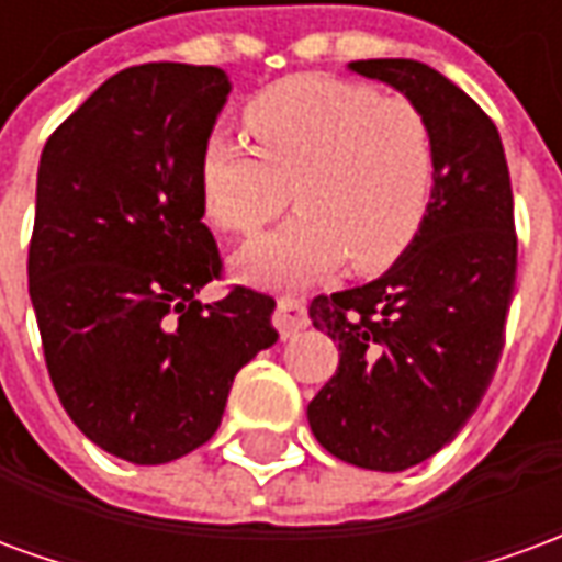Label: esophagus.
Wrapping results in <instances>:
<instances>
[{
    "label": "esophagus",
    "mask_w": 562,
    "mask_h": 562,
    "mask_svg": "<svg viewBox=\"0 0 562 562\" xmlns=\"http://www.w3.org/2000/svg\"><path fill=\"white\" fill-rule=\"evenodd\" d=\"M273 328L280 330L282 340L294 337L297 330L306 328V310L294 294H280L277 297V310H273Z\"/></svg>",
    "instance_id": "esophagus-1"
}]
</instances>
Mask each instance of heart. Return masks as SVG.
Here are the masks:
<instances>
[{
    "mask_svg": "<svg viewBox=\"0 0 562 562\" xmlns=\"http://www.w3.org/2000/svg\"><path fill=\"white\" fill-rule=\"evenodd\" d=\"M252 149L213 132L198 159L213 228L256 234L297 204L285 228L237 258L258 282H306L340 268L379 273L409 249L430 204L434 128L413 99L330 75H292L244 108Z\"/></svg>",
    "mask_w": 562,
    "mask_h": 562,
    "instance_id": "heart-1",
    "label": "heart"
}]
</instances>
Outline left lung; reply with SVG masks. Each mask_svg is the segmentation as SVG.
Returning <instances> with one entry per match:
<instances>
[{
    "label": "left lung",
    "instance_id": "1",
    "mask_svg": "<svg viewBox=\"0 0 562 562\" xmlns=\"http://www.w3.org/2000/svg\"><path fill=\"white\" fill-rule=\"evenodd\" d=\"M349 68L422 108L434 192L389 273L310 304L313 325L340 346V367L306 415L334 458L401 472L448 446L494 379L518 270L515 204L494 120L460 87L415 59Z\"/></svg>",
    "mask_w": 562,
    "mask_h": 562
}]
</instances>
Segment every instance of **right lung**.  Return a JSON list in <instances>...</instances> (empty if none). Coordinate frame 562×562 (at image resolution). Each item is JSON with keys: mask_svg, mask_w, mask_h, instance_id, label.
Segmentation results:
<instances>
[{"mask_svg": "<svg viewBox=\"0 0 562 562\" xmlns=\"http://www.w3.org/2000/svg\"><path fill=\"white\" fill-rule=\"evenodd\" d=\"M232 83L216 66L116 71L47 138L30 240V297L59 403L128 463L204 446L237 370L277 342L273 297L222 277L201 222L198 159Z\"/></svg>", "mask_w": 562, "mask_h": 562, "instance_id": "1", "label": "right lung"}]
</instances>
